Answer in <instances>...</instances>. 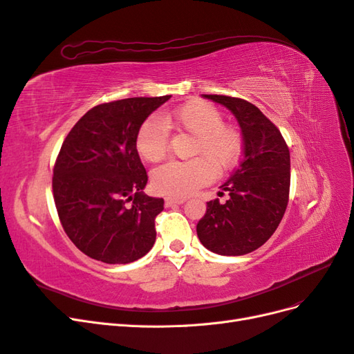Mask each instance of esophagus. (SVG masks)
<instances>
[{
  "instance_id": "obj_1",
  "label": "esophagus",
  "mask_w": 354,
  "mask_h": 354,
  "mask_svg": "<svg viewBox=\"0 0 354 354\" xmlns=\"http://www.w3.org/2000/svg\"><path fill=\"white\" fill-rule=\"evenodd\" d=\"M186 199L185 198H174V196H168L165 199L167 205H180V203H183Z\"/></svg>"
}]
</instances>
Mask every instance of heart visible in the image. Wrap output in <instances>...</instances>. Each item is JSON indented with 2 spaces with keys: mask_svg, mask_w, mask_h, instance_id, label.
Masks as SVG:
<instances>
[{
  "mask_svg": "<svg viewBox=\"0 0 354 354\" xmlns=\"http://www.w3.org/2000/svg\"><path fill=\"white\" fill-rule=\"evenodd\" d=\"M223 120L218 108L198 99L162 115V122L168 127L195 136L192 155L198 156L187 160H169L153 169L152 185L156 192L187 196L209 183L214 168L223 173L239 162L243 136L236 125ZM163 124L156 118H147L136 133L137 152L149 162H158L169 151V133Z\"/></svg>",
  "mask_w": 354,
  "mask_h": 354,
  "instance_id": "heart-1",
  "label": "heart"
}]
</instances>
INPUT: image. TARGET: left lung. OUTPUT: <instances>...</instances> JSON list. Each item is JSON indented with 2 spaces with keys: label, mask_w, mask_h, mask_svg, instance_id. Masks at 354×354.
<instances>
[{
  "label": "left lung",
  "mask_w": 354,
  "mask_h": 354,
  "mask_svg": "<svg viewBox=\"0 0 354 354\" xmlns=\"http://www.w3.org/2000/svg\"><path fill=\"white\" fill-rule=\"evenodd\" d=\"M233 112L243 136L239 167L207 202L198 226V238L207 250L220 255H243L260 248L279 226L288 207L291 185L289 149L277 128L257 106L230 95L202 94Z\"/></svg>",
  "instance_id": "left-lung-1"
}]
</instances>
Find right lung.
Masks as SVG:
<instances>
[{"instance_id": "1", "label": "right lung", "mask_w": 354, "mask_h": 354, "mask_svg": "<svg viewBox=\"0 0 354 354\" xmlns=\"http://www.w3.org/2000/svg\"><path fill=\"white\" fill-rule=\"evenodd\" d=\"M169 97L94 106L60 147L53 168L56 209L73 245L94 260L127 264L152 250L164 199L143 194L147 173L136 149V133Z\"/></svg>"}]
</instances>
